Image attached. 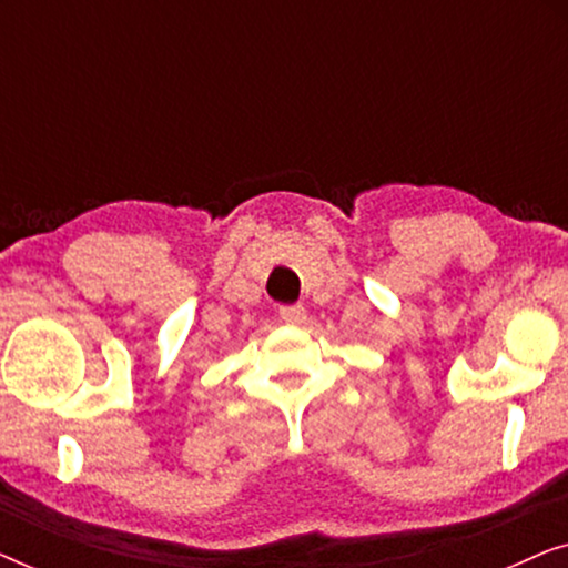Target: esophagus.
<instances>
[{"instance_id":"esophagus-1","label":"esophagus","mask_w":568,"mask_h":568,"mask_svg":"<svg viewBox=\"0 0 568 568\" xmlns=\"http://www.w3.org/2000/svg\"><path fill=\"white\" fill-rule=\"evenodd\" d=\"M305 307L302 305H282L278 307V317H282L284 323H290V325H300L302 321H305Z\"/></svg>"}]
</instances>
